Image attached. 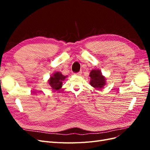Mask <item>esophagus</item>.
Segmentation results:
<instances>
[{
	"label": "esophagus",
	"instance_id": "esophagus-1",
	"mask_svg": "<svg viewBox=\"0 0 150 150\" xmlns=\"http://www.w3.org/2000/svg\"><path fill=\"white\" fill-rule=\"evenodd\" d=\"M81 74H82V71H79L78 72H76V73H74V74L76 76H80L81 75Z\"/></svg>",
	"mask_w": 150,
	"mask_h": 150
}]
</instances>
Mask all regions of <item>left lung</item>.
I'll list each match as a JSON object with an SVG mask.
<instances>
[{
    "instance_id": "left-lung-1",
    "label": "left lung",
    "mask_w": 150,
    "mask_h": 150,
    "mask_svg": "<svg viewBox=\"0 0 150 150\" xmlns=\"http://www.w3.org/2000/svg\"><path fill=\"white\" fill-rule=\"evenodd\" d=\"M89 77L91 78L90 84L96 89H100L105 85L106 79L102 75L101 71L98 69L92 70L90 72Z\"/></svg>"
}]
</instances>
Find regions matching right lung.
<instances>
[{
  "label": "right lung",
  "instance_id": "right-lung-1",
  "mask_svg": "<svg viewBox=\"0 0 150 150\" xmlns=\"http://www.w3.org/2000/svg\"><path fill=\"white\" fill-rule=\"evenodd\" d=\"M66 76H63L61 72H57L54 73L49 80V84L53 91L59 90L62 84V81L65 79Z\"/></svg>",
  "mask_w": 150,
  "mask_h": 150
}]
</instances>
